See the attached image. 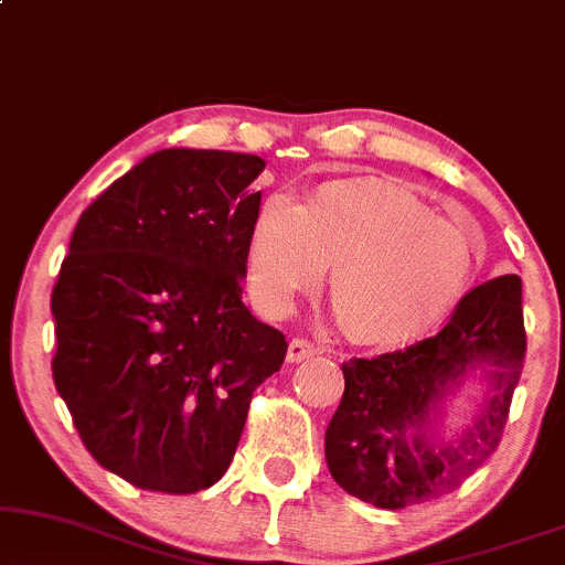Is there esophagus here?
<instances>
[{
    "mask_svg": "<svg viewBox=\"0 0 565 565\" xmlns=\"http://www.w3.org/2000/svg\"><path fill=\"white\" fill-rule=\"evenodd\" d=\"M318 353H322V345L307 341V338H291L287 359L291 361V364H299V361L318 356Z\"/></svg>",
    "mask_w": 565,
    "mask_h": 565,
    "instance_id": "34e87169",
    "label": "esophagus"
}]
</instances>
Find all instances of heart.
Instances as JSON below:
<instances>
[{"instance_id":"b5f03b06","label":"heart","mask_w":565,"mask_h":565,"mask_svg":"<svg viewBox=\"0 0 565 565\" xmlns=\"http://www.w3.org/2000/svg\"><path fill=\"white\" fill-rule=\"evenodd\" d=\"M472 247L460 227L393 188L328 183L302 206L270 193L247 239V284L263 310L284 315L330 274L345 333L390 343L420 333L462 295Z\"/></svg>"}]
</instances>
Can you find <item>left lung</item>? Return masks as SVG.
<instances>
[{
    "label": "left lung",
    "instance_id": "1",
    "mask_svg": "<svg viewBox=\"0 0 565 565\" xmlns=\"http://www.w3.org/2000/svg\"><path fill=\"white\" fill-rule=\"evenodd\" d=\"M524 351L522 278L507 274L470 289L439 333L374 359L343 361L345 390L326 431L330 476L377 509L457 491L501 445ZM476 365L492 387L484 411L439 446L430 413Z\"/></svg>",
    "mask_w": 565,
    "mask_h": 565
}]
</instances>
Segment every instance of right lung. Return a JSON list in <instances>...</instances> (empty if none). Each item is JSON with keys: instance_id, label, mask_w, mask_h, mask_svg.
<instances>
[{"instance_id": "1", "label": "right lung", "mask_w": 565, "mask_h": 565, "mask_svg": "<svg viewBox=\"0 0 565 565\" xmlns=\"http://www.w3.org/2000/svg\"><path fill=\"white\" fill-rule=\"evenodd\" d=\"M266 162L162 149L82 212L58 270L54 385L87 452L145 491L227 472L287 338L243 305Z\"/></svg>"}]
</instances>
